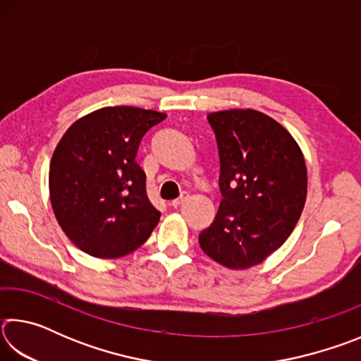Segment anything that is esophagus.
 I'll return each mask as SVG.
<instances>
[{"label":"esophagus","mask_w":361,"mask_h":361,"mask_svg":"<svg viewBox=\"0 0 361 361\" xmlns=\"http://www.w3.org/2000/svg\"><path fill=\"white\" fill-rule=\"evenodd\" d=\"M185 200H186V195H181V197L172 200V202H170V207H173V209H178V207L183 205V202H185Z\"/></svg>","instance_id":"34e87169"}]
</instances>
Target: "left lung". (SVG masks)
<instances>
[{"label":"left lung","instance_id":"1","mask_svg":"<svg viewBox=\"0 0 361 361\" xmlns=\"http://www.w3.org/2000/svg\"><path fill=\"white\" fill-rule=\"evenodd\" d=\"M207 119L216 137L223 200L199 243L218 264L248 269L282 247L301 216L304 156L283 126L256 109H226Z\"/></svg>","mask_w":361,"mask_h":361}]
</instances>
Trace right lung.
<instances>
[{
	"label": "right lung",
	"instance_id": "1",
	"mask_svg": "<svg viewBox=\"0 0 361 361\" xmlns=\"http://www.w3.org/2000/svg\"><path fill=\"white\" fill-rule=\"evenodd\" d=\"M167 118L152 109L106 106L78 119L49 167V194L60 228L84 253L121 258L148 240L161 218L135 162L140 142Z\"/></svg>",
	"mask_w": 361,
	"mask_h": 361
}]
</instances>
